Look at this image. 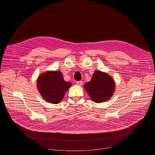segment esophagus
I'll list each match as a JSON object with an SVG mask.
<instances>
[{"mask_svg": "<svg viewBox=\"0 0 155 155\" xmlns=\"http://www.w3.org/2000/svg\"><path fill=\"white\" fill-rule=\"evenodd\" d=\"M76 84H77V85H78V86H81L82 85H83V81H78L76 82Z\"/></svg>", "mask_w": 155, "mask_h": 155, "instance_id": "esophagus-1", "label": "esophagus"}]
</instances>
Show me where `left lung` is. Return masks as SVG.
<instances>
[{"label": "left lung", "instance_id": "left-lung-1", "mask_svg": "<svg viewBox=\"0 0 155 155\" xmlns=\"http://www.w3.org/2000/svg\"><path fill=\"white\" fill-rule=\"evenodd\" d=\"M90 98L95 103L107 101L113 95L115 90V82L113 78L100 70L95 71L92 78L84 86Z\"/></svg>", "mask_w": 155, "mask_h": 155}]
</instances>
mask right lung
I'll list each match as a JSON object with an SVG mask.
<instances>
[{
	"instance_id": "obj_1",
	"label": "right lung",
	"mask_w": 155,
	"mask_h": 155,
	"mask_svg": "<svg viewBox=\"0 0 155 155\" xmlns=\"http://www.w3.org/2000/svg\"><path fill=\"white\" fill-rule=\"evenodd\" d=\"M71 84L65 81L60 71H47L41 74L37 80V87L42 98L53 104L62 100Z\"/></svg>"
}]
</instances>
